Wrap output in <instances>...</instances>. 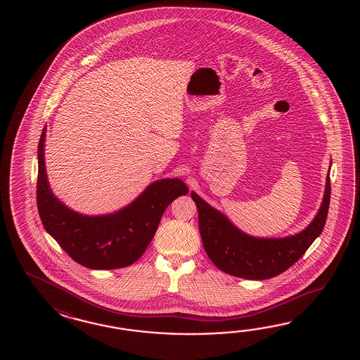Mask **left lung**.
Masks as SVG:
<instances>
[{"instance_id":"left-lung-1","label":"left lung","mask_w":360,"mask_h":360,"mask_svg":"<svg viewBox=\"0 0 360 360\" xmlns=\"http://www.w3.org/2000/svg\"><path fill=\"white\" fill-rule=\"evenodd\" d=\"M198 208L199 231L208 257L229 276L262 281L279 276L300 260L326 225L330 199L329 174L321 208L306 229L291 237L255 238L191 191Z\"/></svg>"}]
</instances>
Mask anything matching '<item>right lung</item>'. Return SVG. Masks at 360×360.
Here are the masks:
<instances>
[{"label":"right lung","instance_id":"1","mask_svg":"<svg viewBox=\"0 0 360 360\" xmlns=\"http://www.w3.org/2000/svg\"><path fill=\"white\" fill-rule=\"evenodd\" d=\"M45 136L46 129L39 138L37 176V207L44 228L72 260L86 268L110 270L134 264L152 242L166 207L185 195L188 186L180 179H162L115 214H78L63 205L50 189L44 157Z\"/></svg>","mask_w":360,"mask_h":360}]
</instances>
